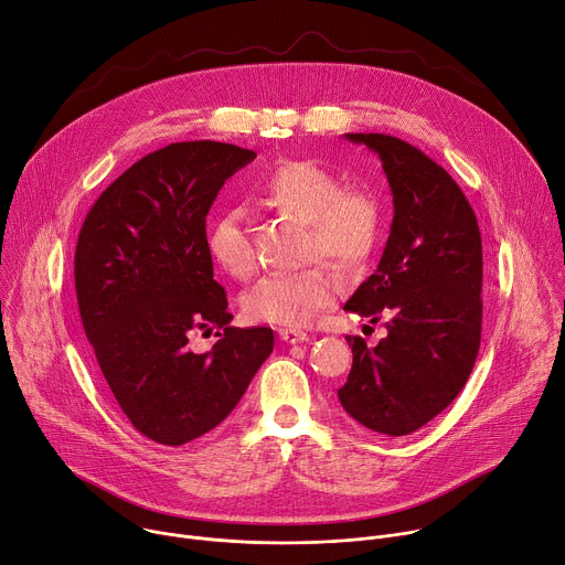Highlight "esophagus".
I'll use <instances>...</instances> for the list:
<instances>
[{"instance_id": "1", "label": "esophagus", "mask_w": 565, "mask_h": 565, "mask_svg": "<svg viewBox=\"0 0 565 565\" xmlns=\"http://www.w3.org/2000/svg\"><path fill=\"white\" fill-rule=\"evenodd\" d=\"M279 338L284 343H307L309 333L302 329H292V327H284L279 329Z\"/></svg>"}]
</instances>
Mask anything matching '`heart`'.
Here are the masks:
<instances>
[{
	"label": "heart",
	"instance_id": "b5f03b06",
	"mask_svg": "<svg viewBox=\"0 0 565 565\" xmlns=\"http://www.w3.org/2000/svg\"><path fill=\"white\" fill-rule=\"evenodd\" d=\"M252 193L266 206L305 222L307 260L329 256L345 268H356L380 245V198L367 188H343V177L327 166L309 159L284 161L256 181ZM206 247L222 273L241 281L254 275L256 256L241 209L224 206L211 217ZM343 290V275L318 260L299 273L263 277L241 297V309L252 322L297 327L331 307Z\"/></svg>",
	"mask_w": 565,
	"mask_h": 565
}]
</instances>
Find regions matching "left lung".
<instances>
[{"label":"left lung","instance_id":"obj_1","mask_svg":"<svg viewBox=\"0 0 565 565\" xmlns=\"http://www.w3.org/2000/svg\"><path fill=\"white\" fill-rule=\"evenodd\" d=\"M382 159L393 224L382 260L345 311L386 320L367 348L348 335L352 370L338 399L386 436L420 429L466 386L481 341V234L457 181L413 145L386 134H348Z\"/></svg>","mask_w":565,"mask_h":565}]
</instances>
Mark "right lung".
<instances>
[{
    "instance_id": "right-lung-1",
    "label": "right lung",
    "mask_w": 565,
    "mask_h": 565,
    "mask_svg": "<svg viewBox=\"0 0 565 565\" xmlns=\"http://www.w3.org/2000/svg\"><path fill=\"white\" fill-rule=\"evenodd\" d=\"M254 159L230 142H172L113 181L82 224L74 288L86 338L129 423L161 445L217 427L275 348L270 327L230 324L206 247L220 188ZM198 328L223 331L204 355L186 348Z\"/></svg>"
}]
</instances>
